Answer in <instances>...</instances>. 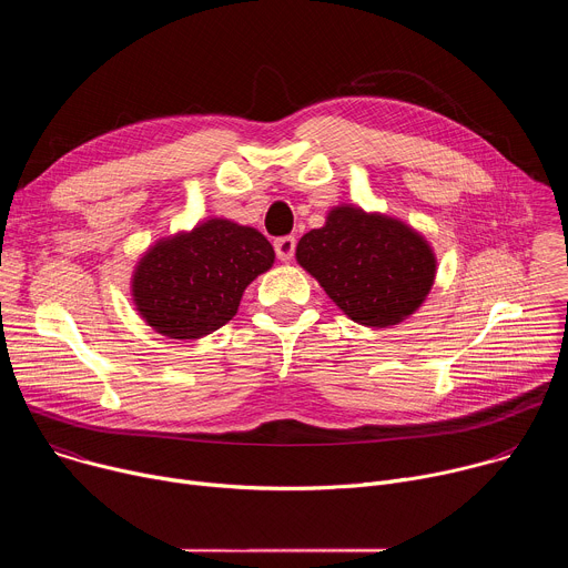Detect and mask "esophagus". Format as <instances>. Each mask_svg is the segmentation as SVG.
Segmentation results:
<instances>
[{"label":"esophagus","mask_w":568,"mask_h":568,"mask_svg":"<svg viewBox=\"0 0 568 568\" xmlns=\"http://www.w3.org/2000/svg\"><path fill=\"white\" fill-rule=\"evenodd\" d=\"M274 250H276V256L283 261V263H290L292 256H294V250H296V240L292 235H283L274 242Z\"/></svg>","instance_id":"esophagus-1"}]
</instances>
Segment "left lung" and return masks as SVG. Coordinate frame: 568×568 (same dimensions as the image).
I'll return each instance as SVG.
<instances>
[{
    "instance_id": "obj_1",
    "label": "left lung",
    "mask_w": 568,
    "mask_h": 568,
    "mask_svg": "<svg viewBox=\"0 0 568 568\" xmlns=\"http://www.w3.org/2000/svg\"><path fill=\"white\" fill-rule=\"evenodd\" d=\"M296 263L333 303L366 328H390L429 296L438 261L429 240L399 217L337 204L307 231Z\"/></svg>"
}]
</instances>
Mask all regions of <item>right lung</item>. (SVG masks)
I'll return each instance as SVG.
<instances>
[{
	"instance_id": "obj_1",
	"label": "right lung",
	"mask_w": 568,
	"mask_h": 568,
	"mask_svg": "<svg viewBox=\"0 0 568 568\" xmlns=\"http://www.w3.org/2000/svg\"><path fill=\"white\" fill-rule=\"evenodd\" d=\"M274 258L258 229L209 217L154 240L132 270L130 296L154 333L200 339L235 316L242 294Z\"/></svg>"
}]
</instances>
